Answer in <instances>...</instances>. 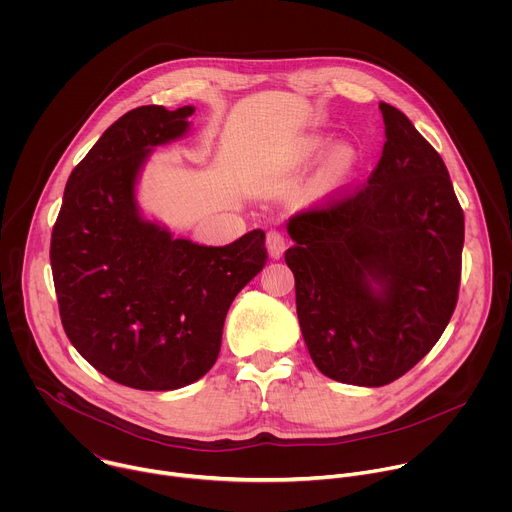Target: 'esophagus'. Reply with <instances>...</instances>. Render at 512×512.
<instances>
[{
	"label": "esophagus",
	"mask_w": 512,
	"mask_h": 512,
	"mask_svg": "<svg viewBox=\"0 0 512 512\" xmlns=\"http://www.w3.org/2000/svg\"><path fill=\"white\" fill-rule=\"evenodd\" d=\"M285 247H287V241H285L283 233L277 231V229H271V231L267 233V251H269V255H271L273 259H279V257L283 255Z\"/></svg>",
	"instance_id": "esophagus-1"
}]
</instances>
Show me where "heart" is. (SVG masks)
Wrapping results in <instances>:
<instances>
[{
    "instance_id": "1",
    "label": "heart",
    "mask_w": 512,
    "mask_h": 512,
    "mask_svg": "<svg viewBox=\"0 0 512 512\" xmlns=\"http://www.w3.org/2000/svg\"><path fill=\"white\" fill-rule=\"evenodd\" d=\"M326 148H328V141L324 137L314 135L306 141V152L312 156L322 154ZM352 164H354V152H352V148H348V145H338V148L332 150L330 168L334 174H338V176L346 174L352 168Z\"/></svg>"
}]
</instances>
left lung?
I'll use <instances>...</instances> for the list:
<instances>
[{
    "instance_id": "8db88e82",
    "label": "left lung",
    "mask_w": 512,
    "mask_h": 512,
    "mask_svg": "<svg viewBox=\"0 0 512 512\" xmlns=\"http://www.w3.org/2000/svg\"><path fill=\"white\" fill-rule=\"evenodd\" d=\"M379 109L387 141L367 184L291 216L285 251L314 364L360 387L397 381L433 348L462 279L464 212L448 168L405 113Z\"/></svg>"
}]
</instances>
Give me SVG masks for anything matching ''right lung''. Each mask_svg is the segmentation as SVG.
<instances>
[{"instance_id":"add662e5","label":"right lung","mask_w":512,"mask_h":512,"mask_svg":"<svg viewBox=\"0 0 512 512\" xmlns=\"http://www.w3.org/2000/svg\"><path fill=\"white\" fill-rule=\"evenodd\" d=\"M194 107H137L72 170L50 239L62 328L111 381L172 391L204 377L227 312L267 263L265 233L204 247L143 221L135 180L152 148L180 137Z\"/></svg>"}]
</instances>
